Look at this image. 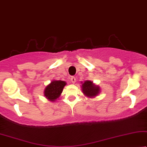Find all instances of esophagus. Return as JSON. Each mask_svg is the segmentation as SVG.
I'll use <instances>...</instances> for the list:
<instances>
[{"instance_id":"obj_1","label":"esophagus","mask_w":147,"mask_h":147,"mask_svg":"<svg viewBox=\"0 0 147 147\" xmlns=\"http://www.w3.org/2000/svg\"><path fill=\"white\" fill-rule=\"evenodd\" d=\"M70 81H71V82L72 83H75L76 81H77V80H76V78L75 77H71V79H70Z\"/></svg>"}]
</instances>
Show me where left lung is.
<instances>
[{"label": "left lung", "mask_w": 147, "mask_h": 147, "mask_svg": "<svg viewBox=\"0 0 147 147\" xmlns=\"http://www.w3.org/2000/svg\"><path fill=\"white\" fill-rule=\"evenodd\" d=\"M81 84L82 92L85 96L89 98H93L100 93V87L93 83V81H84V83L81 82Z\"/></svg>", "instance_id": "1"}]
</instances>
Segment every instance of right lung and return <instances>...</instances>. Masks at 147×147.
Returning <instances> with one entry per match:
<instances>
[{
	"instance_id": "add662e5",
	"label": "right lung",
	"mask_w": 147,
	"mask_h": 147,
	"mask_svg": "<svg viewBox=\"0 0 147 147\" xmlns=\"http://www.w3.org/2000/svg\"><path fill=\"white\" fill-rule=\"evenodd\" d=\"M66 82L60 80H52L45 88L44 94L46 98L52 102H54L59 98L62 93Z\"/></svg>"
}]
</instances>
